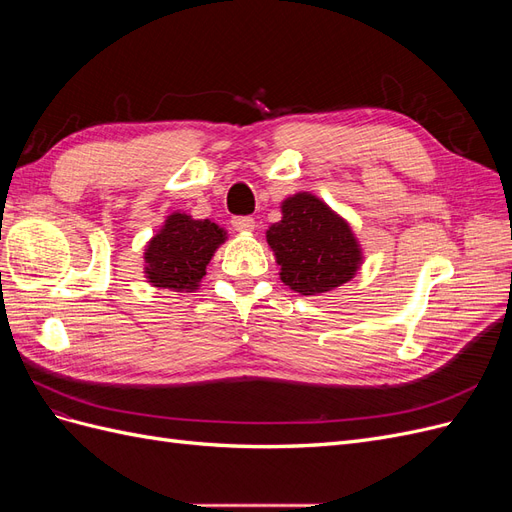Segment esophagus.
Instances as JSON below:
<instances>
[{"label":"esophagus","mask_w":512,"mask_h":512,"mask_svg":"<svg viewBox=\"0 0 512 512\" xmlns=\"http://www.w3.org/2000/svg\"><path fill=\"white\" fill-rule=\"evenodd\" d=\"M256 222L254 218H250V215H239V218H232V228L239 230V232H250L254 230Z\"/></svg>","instance_id":"obj_1"}]
</instances>
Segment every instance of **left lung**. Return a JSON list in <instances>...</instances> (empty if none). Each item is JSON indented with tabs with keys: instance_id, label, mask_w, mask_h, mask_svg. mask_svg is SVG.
Masks as SVG:
<instances>
[{
	"instance_id": "1",
	"label": "left lung",
	"mask_w": 512,
	"mask_h": 512,
	"mask_svg": "<svg viewBox=\"0 0 512 512\" xmlns=\"http://www.w3.org/2000/svg\"><path fill=\"white\" fill-rule=\"evenodd\" d=\"M280 277L294 292L320 294L350 282L363 254L348 222L307 192L282 203V220L267 230Z\"/></svg>"
}]
</instances>
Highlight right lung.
Segmentation results:
<instances>
[{
	"label": "right lung",
	"mask_w": 512,
	"mask_h": 512,
	"mask_svg": "<svg viewBox=\"0 0 512 512\" xmlns=\"http://www.w3.org/2000/svg\"><path fill=\"white\" fill-rule=\"evenodd\" d=\"M226 241V230L192 215H168L145 250V273L151 286L192 292L203 280L209 260Z\"/></svg>",
	"instance_id": "1"
}]
</instances>
